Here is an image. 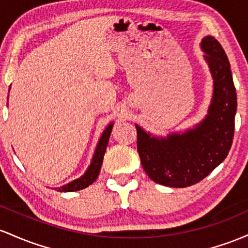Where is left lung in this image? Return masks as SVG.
<instances>
[{"label":"left lung","mask_w":248,"mask_h":248,"mask_svg":"<svg viewBox=\"0 0 248 248\" xmlns=\"http://www.w3.org/2000/svg\"><path fill=\"white\" fill-rule=\"evenodd\" d=\"M204 57L214 79L206 118L194 129L168 138L151 137L137 129V150L147 176L160 185L187 187L207 177L229 155L234 136L236 93L229 58L218 41H202Z\"/></svg>","instance_id":"8db88e82"}]
</instances>
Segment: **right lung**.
I'll use <instances>...</instances> for the list:
<instances>
[{
	"instance_id": "1",
	"label": "right lung",
	"mask_w": 248,
	"mask_h": 248,
	"mask_svg": "<svg viewBox=\"0 0 248 248\" xmlns=\"http://www.w3.org/2000/svg\"><path fill=\"white\" fill-rule=\"evenodd\" d=\"M112 123L108 125L107 129L103 132L101 139H99V143L97 145L96 151H94L93 161H91L90 166H89L88 171L83 174L82 177L78 178V179L74 180V182L69 183V184L61 186V187H57L56 190L60 192H74V191H79L83 190V188L88 187L89 185H91L94 180L98 177L99 171H101V166L103 163V158H104V154L107 151L108 141H109L111 130H112Z\"/></svg>"
}]
</instances>
